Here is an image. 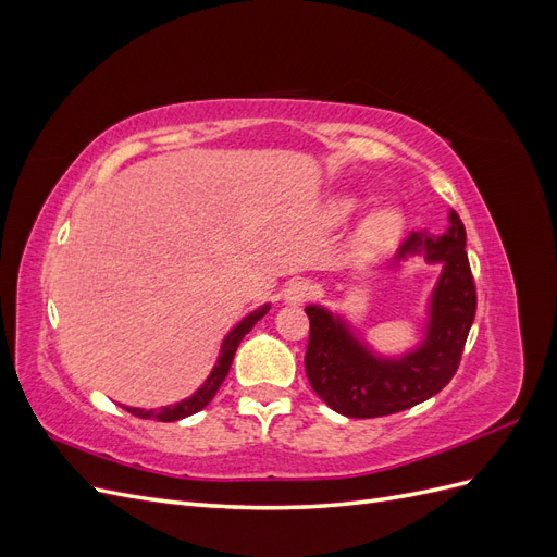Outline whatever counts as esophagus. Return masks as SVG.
I'll return each mask as SVG.
<instances>
[{"label": "esophagus", "instance_id": "1", "mask_svg": "<svg viewBox=\"0 0 557 557\" xmlns=\"http://www.w3.org/2000/svg\"><path fill=\"white\" fill-rule=\"evenodd\" d=\"M311 295H313V285L309 281H293L288 288L283 290L285 305H305Z\"/></svg>", "mask_w": 557, "mask_h": 557}]
</instances>
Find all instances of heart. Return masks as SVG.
<instances>
[{
	"label": "heart",
	"instance_id": "heart-1",
	"mask_svg": "<svg viewBox=\"0 0 557 557\" xmlns=\"http://www.w3.org/2000/svg\"><path fill=\"white\" fill-rule=\"evenodd\" d=\"M360 207H362L360 197L339 195L330 201L327 218L334 225H342L348 221V218L356 215L360 211ZM404 227H407V215H404L401 209L391 207V205L379 207L360 223V227L356 232V239H352V248H356L358 258H362V260L381 258L399 242Z\"/></svg>",
	"mask_w": 557,
	"mask_h": 557
}]
</instances>
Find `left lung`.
<instances>
[{
	"mask_svg": "<svg viewBox=\"0 0 557 557\" xmlns=\"http://www.w3.org/2000/svg\"><path fill=\"white\" fill-rule=\"evenodd\" d=\"M460 215L448 211L442 237L413 232L401 244L393 272L420 258L442 272L425 305L423 339L399 356H383L344 313L309 305L307 376L313 393L346 418L391 416L434 397L458 372L467 334L476 315V288L467 260Z\"/></svg>",
	"mask_w": 557,
	"mask_h": 557,
	"instance_id": "1",
	"label": "left lung"
}]
</instances>
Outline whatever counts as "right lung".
I'll return each instance as SVG.
<instances>
[{"label":"right lung","instance_id":"1","mask_svg":"<svg viewBox=\"0 0 557 557\" xmlns=\"http://www.w3.org/2000/svg\"><path fill=\"white\" fill-rule=\"evenodd\" d=\"M267 311H269V305L258 307L256 311H250L246 318H242L239 323L227 332V336H225L223 344H221V352H218V360H215V364H213V369H211L209 379H207L205 383H201L190 397H185V399H181V401H176V404H170V407H160V409H139V407H123V409L129 411L132 416H137V418L160 420V423H174V420L188 418V416H193V413L205 409L207 404L215 397L218 387L223 385L225 376L230 374L234 352H237L242 339L252 330V325H256L258 320H260Z\"/></svg>","mask_w":557,"mask_h":557}]
</instances>
